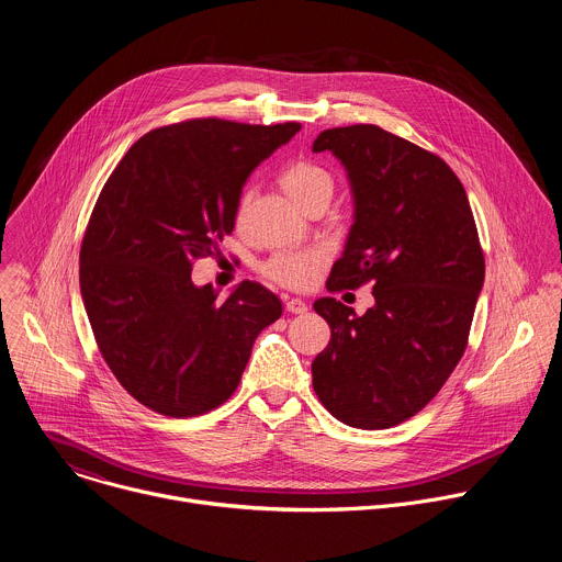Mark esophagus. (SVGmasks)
Segmentation results:
<instances>
[{
	"label": "esophagus",
	"mask_w": 562,
	"mask_h": 562,
	"mask_svg": "<svg viewBox=\"0 0 562 562\" xmlns=\"http://www.w3.org/2000/svg\"><path fill=\"white\" fill-rule=\"evenodd\" d=\"M286 311L289 313H295V315H302V313H306L308 311V306H306V302L304 300H300V297H291V300H286Z\"/></svg>",
	"instance_id": "34e87169"
}]
</instances>
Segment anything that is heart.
Returning a JSON list of instances; mask_svg holds the SVG:
<instances>
[{
    "label": "heart",
    "instance_id": "obj_1",
    "mask_svg": "<svg viewBox=\"0 0 562 562\" xmlns=\"http://www.w3.org/2000/svg\"><path fill=\"white\" fill-rule=\"evenodd\" d=\"M280 182L284 191L291 195V200L302 209L315 198H331L334 193L331 173L313 162H293L282 171ZM247 200H249V193H245L243 200H239L237 217H243ZM323 260H325V251L317 247L280 251L262 265V273L282 286L306 289L315 282L317 271L323 267Z\"/></svg>",
    "mask_w": 562,
    "mask_h": 562
}]
</instances>
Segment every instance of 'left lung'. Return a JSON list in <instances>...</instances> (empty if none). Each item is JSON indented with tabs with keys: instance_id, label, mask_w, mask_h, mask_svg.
<instances>
[{
	"instance_id": "left-lung-1",
	"label": "left lung",
	"mask_w": 562,
	"mask_h": 562,
	"mask_svg": "<svg viewBox=\"0 0 562 562\" xmlns=\"http://www.w3.org/2000/svg\"><path fill=\"white\" fill-rule=\"evenodd\" d=\"M347 171L353 224L327 289L373 282L358 315L336 297L313 302L331 340L311 364L313 389L349 427L386 429L418 414L464 353L485 258L467 193L442 159L373 124L327 128Z\"/></svg>"
}]
</instances>
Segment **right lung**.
<instances>
[{"instance_id": "1", "label": "right lung", "mask_w": 562, "mask_h": 562, "mask_svg": "<svg viewBox=\"0 0 562 562\" xmlns=\"http://www.w3.org/2000/svg\"><path fill=\"white\" fill-rule=\"evenodd\" d=\"M300 124L189 120L155 128L122 157L93 209L79 291L98 347L148 409L189 418L237 389L258 334L282 302L258 282L226 297L191 265L235 226L247 178Z\"/></svg>"}]
</instances>
